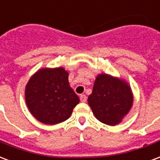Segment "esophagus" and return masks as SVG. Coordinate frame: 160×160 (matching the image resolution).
<instances>
[{
	"label": "esophagus",
	"mask_w": 160,
	"mask_h": 160,
	"mask_svg": "<svg viewBox=\"0 0 160 160\" xmlns=\"http://www.w3.org/2000/svg\"><path fill=\"white\" fill-rule=\"evenodd\" d=\"M80 101L82 102H86V100H87V98H86V95H80Z\"/></svg>",
	"instance_id": "obj_1"
}]
</instances>
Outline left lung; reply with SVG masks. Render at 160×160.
I'll return each mask as SVG.
<instances>
[{
  "label": "left lung",
  "mask_w": 160,
  "mask_h": 160,
  "mask_svg": "<svg viewBox=\"0 0 160 160\" xmlns=\"http://www.w3.org/2000/svg\"><path fill=\"white\" fill-rule=\"evenodd\" d=\"M133 93L128 82L110 74H99L96 77L88 104L100 122L116 125L133 106Z\"/></svg>",
  "instance_id": "obj_1"
}]
</instances>
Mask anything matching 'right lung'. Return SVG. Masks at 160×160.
Listing matches in <instances>:
<instances>
[{"instance_id": "right-lung-1", "label": "right lung", "mask_w": 160, "mask_h": 160, "mask_svg": "<svg viewBox=\"0 0 160 160\" xmlns=\"http://www.w3.org/2000/svg\"><path fill=\"white\" fill-rule=\"evenodd\" d=\"M25 102L38 121L56 125L70 117L80 98L69 86L68 72L64 68H42L26 85Z\"/></svg>"}]
</instances>
